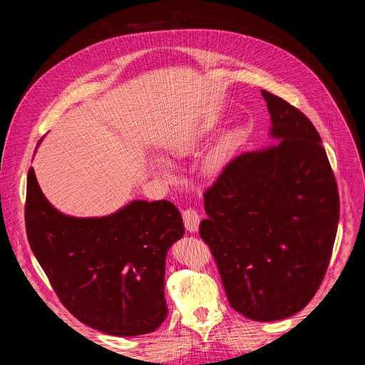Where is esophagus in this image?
I'll return each mask as SVG.
<instances>
[{
  "instance_id": "34e87169",
  "label": "esophagus",
  "mask_w": 365,
  "mask_h": 365,
  "mask_svg": "<svg viewBox=\"0 0 365 365\" xmlns=\"http://www.w3.org/2000/svg\"><path fill=\"white\" fill-rule=\"evenodd\" d=\"M200 213L196 212L195 208L189 207V208H184L182 210V220H184V225L189 231H197V227H200Z\"/></svg>"
}]
</instances>
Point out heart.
<instances>
[{
	"label": "heart",
	"mask_w": 365,
	"mask_h": 365,
	"mask_svg": "<svg viewBox=\"0 0 365 365\" xmlns=\"http://www.w3.org/2000/svg\"><path fill=\"white\" fill-rule=\"evenodd\" d=\"M213 121L212 120H205L201 121L192 128H189L187 130H182L181 134L176 137L173 141H170L169 145V150L173 155H187L190 153L197 143L202 140V137H205L210 130L213 128ZM233 135H225L222 140H220L217 145L207 152V155L202 158V170L207 173H217L220 169L224 168L231 149H233ZM155 168L160 173L163 175H169L170 173V165L164 161H157Z\"/></svg>",
	"instance_id": "obj_1"
}]
</instances>
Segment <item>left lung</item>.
<instances>
[{"mask_svg":"<svg viewBox=\"0 0 365 365\" xmlns=\"http://www.w3.org/2000/svg\"><path fill=\"white\" fill-rule=\"evenodd\" d=\"M277 146L231 160L204 192L200 235L231 307L254 322L292 317L322 284L339 219L322 137L300 109L262 90Z\"/></svg>","mask_w":365,"mask_h":365,"instance_id":"8db88e82","label":"left lung"}]
</instances>
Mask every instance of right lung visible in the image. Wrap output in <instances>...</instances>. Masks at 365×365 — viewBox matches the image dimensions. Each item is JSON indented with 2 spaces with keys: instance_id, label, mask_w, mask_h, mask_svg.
Wrapping results in <instances>:
<instances>
[{
  "instance_id": "1",
  "label": "right lung",
  "mask_w": 365,
  "mask_h": 365,
  "mask_svg": "<svg viewBox=\"0 0 365 365\" xmlns=\"http://www.w3.org/2000/svg\"><path fill=\"white\" fill-rule=\"evenodd\" d=\"M24 215L33 254L79 322L115 336L161 326L165 254L184 235L172 202L134 201L105 217H73L47 201L30 168Z\"/></svg>"
}]
</instances>
